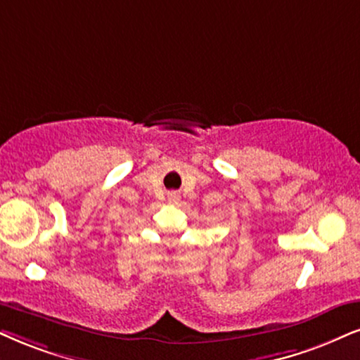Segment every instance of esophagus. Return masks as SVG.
Returning a JSON list of instances; mask_svg holds the SVG:
<instances>
[{
    "label": "esophagus",
    "mask_w": 360,
    "mask_h": 360,
    "mask_svg": "<svg viewBox=\"0 0 360 360\" xmlns=\"http://www.w3.org/2000/svg\"><path fill=\"white\" fill-rule=\"evenodd\" d=\"M177 199H179V194H177V193H171V194H169V201L176 202Z\"/></svg>",
    "instance_id": "obj_1"
}]
</instances>
